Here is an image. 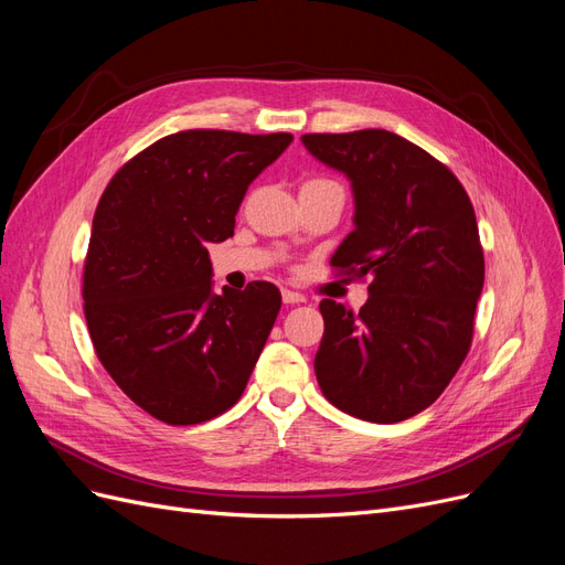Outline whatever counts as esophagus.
<instances>
[{"label": "esophagus", "instance_id": "obj_1", "mask_svg": "<svg viewBox=\"0 0 565 565\" xmlns=\"http://www.w3.org/2000/svg\"><path fill=\"white\" fill-rule=\"evenodd\" d=\"M282 301L292 306V303H303L306 297L299 292H292V289H282Z\"/></svg>", "mask_w": 565, "mask_h": 565}]
</instances>
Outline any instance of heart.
Masks as SVG:
<instances>
[{
    "label": "heart",
    "instance_id": "b5f03b06",
    "mask_svg": "<svg viewBox=\"0 0 565 565\" xmlns=\"http://www.w3.org/2000/svg\"><path fill=\"white\" fill-rule=\"evenodd\" d=\"M322 183H334V181H328V179H306V181L301 183V188H303V185H322Z\"/></svg>",
    "mask_w": 565,
    "mask_h": 565
}]
</instances>
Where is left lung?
<instances>
[{"instance_id":"obj_1","label":"left lung","mask_w":565,"mask_h":565,"mask_svg":"<svg viewBox=\"0 0 565 565\" xmlns=\"http://www.w3.org/2000/svg\"><path fill=\"white\" fill-rule=\"evenodd\" d=\"M318 160L351 179L355 228L334 276L370 278L361 311L320 301L322 396L377 424L415 417L452 382L471 349L486 262L473 204L450 169L386 129L303 134Z\"/></svg>"}]
</instances>
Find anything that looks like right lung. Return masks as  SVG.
Instances as JSON below:
<instances>
[{"instance_id": "right-lung-1", "label": "right lung", "mask_w": 565, "mask_h": 565, "mask_svg": "<svg viewBox=\"0 0 565 565\" xmlns=\"http://www.w3.org/2000/svg\"><path fill=\"white\" fill-rule=\"evenodd\" d=\"M289 141L287 131L169 134L100 195L84 318L100 365L150 417L191 426L241 401L282 297L266 280L212 295L207 245L233 235L247 185Z\"/></svg>"}]
</instances>
